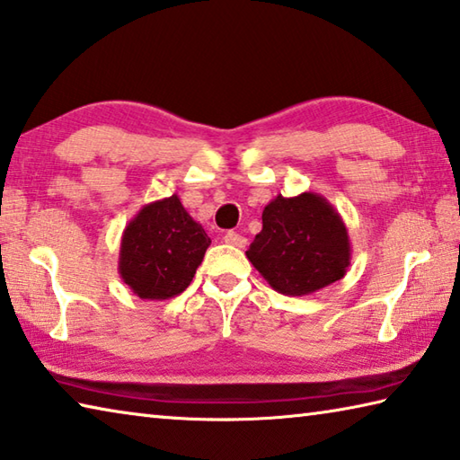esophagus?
<instances>
[{
    "instance_id": "1",
    "label": "esophagus",
    "mask_w": 460,
    "mask_h": 460,
    "mask_svg": "<svg viewBox=\"0 0 460 460\" xmlns=\"http://www.w3.org/2000/svg\"><path fill=\"white\" fill-rule=\"evenodd\" d=\"M223 239H225V243L233 245V247H245L247 245V239L237 231H227V233H225Z\"/></svg>"
}]
</instances>
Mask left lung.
Instances as JSON below:
<instances>
[{"mask_svg": "<svg viewBox=\"0 0 460 460\" xmlns=\"http://www.w3.org/2000/svg\"><path fill=\"white\" fill-rule=\"evenodd\" d=\"M263 229L245 252L283 296H310L348 271L352 247L341 215L317 193L278 195L263 208Z\"/></svg>", "mask_w": 460, "mask_h": 460, "instance_id": "8db88e82", "label": "left lung"}]
</instances>
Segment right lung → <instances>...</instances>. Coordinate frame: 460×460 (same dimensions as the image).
Returning a JSON list of instances; mask_svg holds the SVG:
<instances>
[{
	"label": "right lung",
	"mask_w": 460,
	"mask_h": 460,
	"mask_svg": "<svg viewBox=\"0 0 460 460\" xmlns=\"http://www.w3.org/2000/svg\"><path fill=\"white\" fill-rule=\"evenodd\" d=\"M211 239L179 195L148 203L122 231L119 273L140 299H171L193 281Z\"/></svg>",
	"instance_id": "right-lung-1"
}]
</instances>
